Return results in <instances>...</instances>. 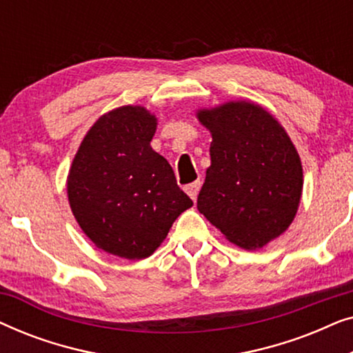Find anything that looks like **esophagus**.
Segmentation results:
<instances>
[{
    "instance_id": "esophagus-1",
    "label": "esophagus",
    "mask_w": 353,
    "mask_h": 353,
    "mask_svg": "<svg viewBox=\"0 0 353 353\" xmlns=\"http://www.w3.org/2000/svg\"><path fill=\"white\" fill-rule=\"evenodd\" d=\"M201 186H202L201 180H197V181H194V183H191V185H186V186H185V191L188 192V196H190L192 201L197 199V194H199Z\"/></svg>"
}]
</instances>
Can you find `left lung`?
I'll return each mask as SVG.
<instances>
[{
	"mask_svg": "<svg viewBox=\"0 0 353 353\" xmlns=\"http://www.w3.org/2000/svg\"><path fill=\"white\" fill-rule=\"evenodd\" d=\"M212 133L210 167L197 209L225 238L255 250L292 223L302 196L303 173L297 149L262 105L230 101L197 110Z\"/></svg>",
	"mask_w": 353,
	"mask_h": 353,
	"instance_id": "left-lung-1",
	"label": "left lung"
}]
</instances>
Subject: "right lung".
<instances>
[{"mask_svg": "<svg viewBox=\"0 0 353 353\" xmlns=\"http://www.w3.org/2000/svg\"><path fill=\"white\" fill-rule=\"evenodd\" d=\"M157 119L143 105L101 115L67 176L75 220L98 249L128 260L154 254L192 201L170 163L151 148Z\"/></svg>", "mask_w": 353, "mask_h": 353, "instance_id": "add662e5", "label": "right lung"}]
</instances>
